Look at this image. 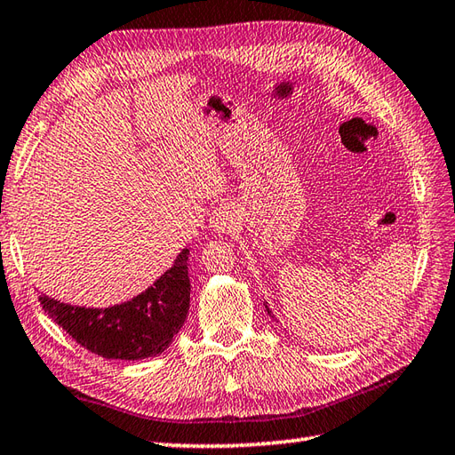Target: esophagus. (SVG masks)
Masks as SVG:
<instances>
[{"instance_id":"34e87169","label":"esophagus","mask_w":455,"mask_h":455,"mask_svg":"<svg viewBox=\"0 0 455 455\" xmlns=\"http://www.w3.org/2000/svg\"><path fill=\"white\" fill-rule=\"evenodd\" d=\"M235 225H238V211L235 204H219L215 212L211 215V227L215 228L217 233H227V230H230Z\"/></svg>"}]
</instances>
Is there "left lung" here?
Instances as JSON below:
<instances>
[{
  "label": "left lung",
  "instance_id": "8db88e82",
  "mask_svg": "<svg viewBox=\"0 0 455 455\" xmlns=\"http://www.w3.org/2000/svg\"><path fill=\"white\" fill-rule=\"evenodd\" d=\"M266 311H268V314L272 315V311H270V307H268V304H266Z\"/></svg>",
  "mask_w": 455,
  "mask_h": 455
}]
</instances>
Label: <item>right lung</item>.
Segmentation results:
<instances>
[{
    "label": "right lung",
    "instance_id": "obj_1",
    "mask_svg": "<svg viewBox=\"0 0 455 455\" xmlns=\"http://www.w3.org/2000/svg\"><path fill=\"white\" fill-rule=\"evenodd\" d=\"M187 260L189 251L183 248L154 286L112 307H78L49 296H41L39 301L52 322L94 355L122 361L156 357L172 345L189 311Z\"/></svg>",
    "mask_w": 455,
    "mask_h": 455
}]
</instances>
